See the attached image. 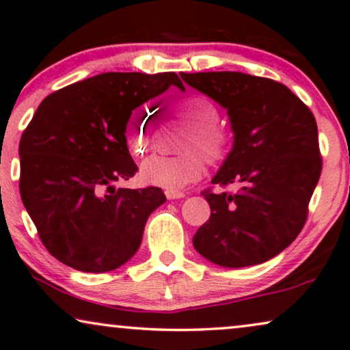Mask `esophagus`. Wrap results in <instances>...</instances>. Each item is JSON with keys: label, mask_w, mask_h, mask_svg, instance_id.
<instances>
[{"label": "esophagus", "mask_w": 350, "mask_h": 350, "mask_svg": "<svg viewBox=\"0 0 350 350\" xmlns=\"http://www.w3.org/2000/svg\"><path fill=\"white\" fill-rule=\"evenodd\" d=\"M165 195L167 200H179L185 197V193L180 192V190H166Z\"/></svg>", "instance_id": "1"}]
</instances>
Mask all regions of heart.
<instances>
[{
  "instance_id": "b5f03b06",
  "label": "heart",
  "mask_w": 350,
  "mask_h": 350,
  "mask_svg": "<svg viewBox=\"0 0 350 350\" xmlns=\"http://www.w3.org/2000/svg\"><path fill=\"white\" fill-rule=\"evenodd\" d=\"M171 110L193 128L184 148H198L209 161H217L226 155L230 134L226 128L216 124L219 110L211 99L202 94H190L172 102ZM147 116L146 110L139 109L129 115L124 124V139L136 155L146 153L150 144ZM203 171V158L195 152L179 157L152 155L142 163L141 178L147 184L176 190L197 180Z\"/></svg>"
}]
</instances>
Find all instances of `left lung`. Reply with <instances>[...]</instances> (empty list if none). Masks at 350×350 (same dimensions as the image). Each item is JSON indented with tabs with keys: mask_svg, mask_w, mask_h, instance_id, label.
Masks as SVG:
<instances>
[{
	"mask_svg": "<svg viewBox=\"0 0 350 350\" xmlns=\"http://www.w3.org/2000/svg\"><path fill=\"white\" fill-rule=\"evenodd\" d=\"M180 78L227 110L234 144L211 183L239 185L237 193L203 192L211 216L193 235L195 250L221 267L262 264L304 227L321 172L314 115L269 78L241 72Z\"/></svg>",
	"mask_w": 350,
	"mask_h": 350,
	"instance_id": "left-lung-1",
	"label": "left lung"
}]
</instances>
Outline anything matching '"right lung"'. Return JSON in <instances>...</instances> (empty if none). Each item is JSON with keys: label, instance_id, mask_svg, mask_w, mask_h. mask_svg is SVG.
<instances>
[{"label": "right lung", "instance_id": "add662e5", "mask_svg": "<svg viewBox=\"0 0 350 350\" xmlns=\"http://www.w3.org/2000/svg\"><path fill=\"white\" fill-rule=\"evenodd\" d=\"M170 86L185 91L174 72H109L53 92L36 109L18 144V189L60 262L102 273L136 254L148 216L166 197L158 187L115 189L137 171L124 124Z\"/></svg>", "mask_w": 350, "mask_h": 350}]
</instances>
